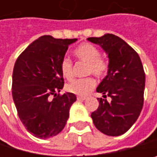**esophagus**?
Returning <instances> with one entry per match:
<instances>
[{
    "label": "esophagus",
    "mask_w": 157,
    "mask_h": 157,
    "mask_svg": "<svg viewBox=\"0 0 157 157\" xmlns=\"http://www.w3.org/2000/svg\"><path fill=\"white\" fill-rule=\"evenodd\" d=\"M86 99V97H82V96H78L77 97V100L78 101H85Z\"/></svg>",
    "instance_id": "esophagus-1"
}]
</instances>
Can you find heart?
I'll return each mask as SVG.
<instances>
[{"label": "heart", "mask_w": 157, "mask_h": 157, "mask_svg": "<svg viewBox=\"0 0 157 157\" xmlns=\"http://www.w3.org/2000/svg\"><path fill=\"white\" fill-rule=\"evenodd\" d=\"M75 57L80 62L86 63V74H93L97 78H104L109 70V65L105 59L101 57V51L90 43H83L74 51ZM60 72L67 80L73 78V64L69 58H64L60 62ZM95 80L92 77L73 80L66 86L71 93L80 96H86L95 87Z\"/></svg>", "instance_id": "1"}]
</instances>
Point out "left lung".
<instances>
[{"mask_svg":"<svg viewBox=\"0 0 157 157\" xmlns=\"http://www.w3.org/2000/svg\"><path fill=\"white\" fill-rule=\"evenodd\" d=\"M108 55L107 75L97 87L104 94L98 98L99 107L91 113L95 127L107 136H118L127 132L136 122L144 101L145 72L140 56L121 37L106 34L88 37ZM106 97L111 98L107 102Z\"/></svg>","mask_w":157,"mask_h":157,"instance_id":"1","label":"left lung"}]
</instances>
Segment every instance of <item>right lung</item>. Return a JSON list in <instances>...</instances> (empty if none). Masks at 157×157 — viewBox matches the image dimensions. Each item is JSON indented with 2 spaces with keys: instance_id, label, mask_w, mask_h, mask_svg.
<instances>
[{
  "instance_id": "add662e5",
  "label": "right lung",
  "mask_w": 157,
  "mask_h": 157,
  "mask_svg": "<svg viewBox=\"0 0 157 157\" xmlns=\"http://www.w3.org/2000/svg\"><path fill=\"white\" fill-rule=\"evenodd\" d=\"M76 40L40 36L16 60L12 76L13 100L25 128L38 138L59 134L76 101L73 93L60 94L64 78L59 68L69 45Z\"/></svg>"
}]
</instances>
